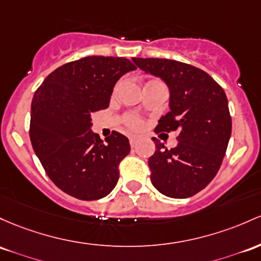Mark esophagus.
<instances>
[{"instance_id":"obj_1","label":"esophagus","mask_w":261,"mask_h":261,"mask_svg":"<svg viewBox=\"0 0 261 261\" xmlns=\"http://www.w3.org/2000/svg\"><path fill=\"white\" fill-rule=\"evenodd\" d=\"M137 141H139V140H137V137H135V136L130 137V145H131V147H136Z\"/></svg>"}]
</instances>
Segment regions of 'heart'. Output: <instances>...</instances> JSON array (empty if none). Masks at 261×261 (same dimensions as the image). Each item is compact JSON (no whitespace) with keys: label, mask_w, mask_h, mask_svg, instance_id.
<instances>
[{"label":"heart","mask_w":261,"mask_h":261,"mask_svg":"<svg viewBox=\"0 0 261 261\" xmlns=\"http://www.w3.org/2000/svg\"><path fill=\"white\" fill-rule=\"evenodd\" d=\"M127 122L131 127L136 128V130L137 128H141V126H142V121L140 119H137V117H130V119L127 120Z\"/></svg>","instance_id":"heart-1"}]
</instances>
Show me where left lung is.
Listing matches in <instances>:
<instances>
[{
	"instance_id": "1",
	"label": "left lung",
	"mask_w": 261,
	"mask_h": 261,
	"mask_svg": "<svg viewBox=\"0 0 261 261\" xmlns=\"http://www.w3.org/2000/svg\"><path fill=\"white\" fill-rule=\"evenodd\" d=\"M133 62L146 74L161 78L170 90V111L154 131H179L178 144L171 150L153 139L151 182L171 198L194 196L216 177L227 151L231 134L227 95L210 74L193 65L159 58Z\"/></svg>"
}]
</instances>
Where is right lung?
<instances>
[{"label": "right lung", "mask_w": 261, "mask_h": 261, "mask_svg": "<svg viewBox=\"0 0 261 261\" xmlns=\"http://www.w3.org/2000/svg\"><path fill=\"white\" fill-rule=\"evenodd\" d=\"M136 67L121 57L90 56L57 68L34 93L30 136L54 185L83 200L115 188L127 137L113 131L105 142L91 131V116L107 109L116 82Z\"/></svg>", "instance_id": "obj_1"}]
</instances>
